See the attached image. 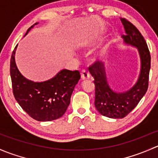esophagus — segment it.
Instances as JSON below:
<instances>
[{"mask_svg": "<svg viewBox=\"0 0 158 158\" xmlns=\"http://www.w3.org/2000/svg\"><path fill=\"white\" fill-rule=\"evenodd\" d=\"M90 73L87 70L84 69L82 70V72H81V78L82 79H89L90 78Z\"/></svg>", "mask_w": 158, "mask_h": 158, "instance_id": "1", "label": "esophagus"}]
</instances>
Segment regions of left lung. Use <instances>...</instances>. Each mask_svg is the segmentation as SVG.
Instances as JSON below:
<instances>
[{"label": "left lung", "instance_id": "obj_1", "mask_svg": "<svg viewBox=\"0 0 158 158\" xmlns=\"http://www.w3.org/2000/svg\"><path fill=\"white\" fill-rule=\"evenodd\" d=\"M121 21L126 33L125 43L137 47L141 57V74L135 85L125 93H115L107 84L103 63L96 61L89 66L95 84V107L100 114L113 118H124L138 105L147 92L151 68L150 52L144 37L128 19Z\"/></svg>", "mask_w": 158, "mask_h": 158}]
</instances>
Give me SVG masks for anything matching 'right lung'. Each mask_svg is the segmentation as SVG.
I'll list each match as a JSON object with an SVG mask.
<instances>
[{
  "label": "right lung",
  "mask_w": 158,
  "mask_h": 158,
  "mask_svg": "<svg viewBox=\"0 0 158 158\" xmlns=\"http://www.w3.org/2000/svg\"><path fill=\"white\" fill-rule=\"evenodd\" d=\"M36 23L27 30V32ZM17 45L11 55L10 73L13 94L23 110L34 119L48 122L64 114L70 104L74 87L81 78L77 70L64 69L53 78L44 82H33L19 73L15 63Z\"/></svg>",
  "instance_id": "obj_1"
}]
</instances>
